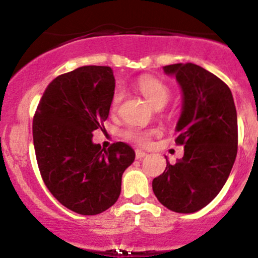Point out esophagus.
Wrapping results in <instances>:
<instances>
[{
    "instance_id": "1",
    "label": "esophagus",
    "mask_w": 258,
    "mask_h": 258,
    "mask_svg": "<svg viewBox=\"0 0 258 258\" xmlns=\"http://www.w3.org/2000/svg\"><path fill=\"white\" fill-rule=\"evenodd\" d=\"M147 156V154L145 151H142V150H136V159H142V157Z\"/></svg>"
}]
</instances>
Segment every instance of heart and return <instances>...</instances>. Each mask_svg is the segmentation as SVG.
Returning a JSON list of instances; mask_svg holds the SVG:
<instances>
[{"instance_id": "b5f03b06", "label": "heart", "mask_w": 258, "mask_h": 258, "mask_svg": "<svg viewBox=\"0 0 258 258\" xmlns=\"http://www.w3.org/2000/svg\"><path fill=\"white\" fill-rule=\"evenodd\" d=\"M136 86L139 91L141 92L142 96L146 98V101L155 108L164 107L169 102L170 96H171L169 87L162 83L160 79L154 78V77H141L137 81ZM122 99H123V91L119 88L116 89L112 94L111 103H109L111 112H116L118 109ZM159 134L160 131L157 128H140V127L134 126L128 127L123 131L124 139L130 140V141L135 142L137 145H141V146H147L151 141L152 136Z\"/></svg>"}]
</instances>
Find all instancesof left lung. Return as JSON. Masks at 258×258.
I'll return each instance as SVG.
<instances>
[{
    "instance_id": "obj_1",
    "label": "left lung",
    "mask_w": 258,
    "mask_h": 258,
    "mask_svg": "<svg viewBox=\"0 0 258 258\" xmlns=\"http://www.w3.org/2000/svg\"><path fill=\"white\" fill-rule=\"evenodd\" d=\"M182 91L176 145L184 156L152 180L160 203L176 213H194L208 206L228 179L237 156L238 126L233 96L223 81L202 67H164Z\"/></svg>"
}]
</instances>
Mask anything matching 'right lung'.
I'll return each instance as SVG.
<instances>
[{
  "label": "right lung",
  "mask_w": 258,
  "mask_h": 258,
  "mask_svg": "<svg viewBox=\"0 0 258 258\" xmlns=\"http://www.w3.org/2000/svg\"><path fill=\"white\" fill-rule=\"evenodd\" d=\"M109 67L87 66L56 77L32 119L35 155L45 185L59 203L82 216L113 206L135 151L124 142L108 149L92 142L108 118L114 92Z\"/></svg>",
  "instance_id": "1"
}]
</instances>
